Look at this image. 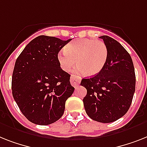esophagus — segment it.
I'll return each mask as SVG.
<instances>
[{
  "mask_svg": "<svg viewBox=\"0 0 147 147\" xmlns=\"http://www.w3.org/2000/svg\"><path fill=\"white\" fill-rule=\"evenodd\" d=\"M81 78L76 75H72L71 76V83L74 87L78 86L79 84L80 83Z\"/></svg>",
  "mask_w": 147,
  "mask_h": 147,
  "instance_id": "34e87169",
  "label": "esophagus"
}]
</instances>
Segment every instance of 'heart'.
<instances>
[{
	"mask_svg": "<svg viewBox=\"0 0 147 147\" xmlns=\"http://www.w3.org/2000/svg\"><path fill=\"white\" fill-rule=\"evenodd\" d=\"M108 57V49L102 41L95 39L83 38L72 41L59 52L58 61L61 67L69 71L76 63L75 68L77 74L94 76L102 71Z\"/></svg>",
	"mask_w": 147,
	"mask_h": 147,
	"instance_id": "1",
	"label": "heart"
}]
</instances>
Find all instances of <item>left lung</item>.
<instances>
[{"label":"left lung","mask_w":147,"mask_h":147,"mask_svg":"<svg viewBox=\"0 0 147 147\" xmlns=\"http://www.w3.org/2000/svg\"><path fill=\"white\" fill-rule=\"evenodd\" d=\"M108 49L106 65L99 74L82 79L80 85L87 90L83 104L92 119L110 123L128 112L135 92V73L131 57L112 37L101 36Z\"/></svg>","instance_id":"8db88e82"}]
</instances>
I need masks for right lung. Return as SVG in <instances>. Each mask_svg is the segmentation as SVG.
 Listing matches in <instances>:
<instances>
[{
	"label": "right lung",
	"mask_w": 147,
	"mask_h": 147,
	"mask_svg": "<svg viewBox=\"0 0 147 147\" xmlns=\"http://www.w3.org/2000/svg\"><path fill=\"white\" fill-rule=\"evenodd\" d=\"M71 39L62 40L40 35L30 42L17 58L12 76V92L22 114L34 124L47 125L65 112L72 95L71 75L61 68L59 51Z\"/></svg>",
	"instance_id": "add662e5"
}]
</instances>
